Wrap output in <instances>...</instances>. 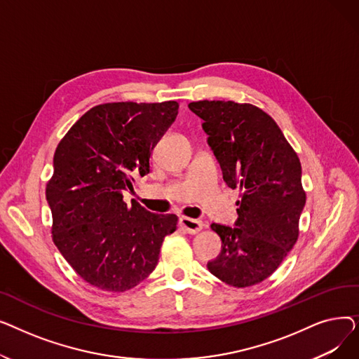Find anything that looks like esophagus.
Wrapping results in <instances>:
<instances>
[{
  "instance_id": "34e87169",
  "label": "esophagus",
  "mask_w": 359,
  "mask_h": 359,
  "mask_svg": "<svg viewBox=\"0 0 359 359\" xmlns=\"http://www.w3.org/2000/svg\"><path fill=\"white\" fill-rule=\"evenodd\" d=\"M179 224L180 227L184 229L189 234H198L203 229V222L201 219H195L189 217H182Z\"/></svg>"
}]
</instances>
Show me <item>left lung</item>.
Here are the masks:
<instances>
[{
    "label": "left lung",
    "instance_id": "1",
    "mask_svg": "<svg viewBox=\"0 0 359 359\" xmlns=\"http://www.w3.org/2000/svg\"><path fill=\"white\" fill-rule=\"evenodd\" d=\"M189 109L203 119L224 182L240 189L236 227L211 225L222 250L208 271L230 287H253L278 269L298 240L306 205L299 158L276 122L255 104L199 100Z\"/></svg>",
    "mask_w": 359,
    "mask_h": 359
}]
</instances>
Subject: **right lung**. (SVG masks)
<instances>
[{
    "instance_id": "1",
    "label": "right lung",
    "mask_w": 359,
    "mask_h": 359,
    "mask_svg": "<svg viewBox=\"0 0 359 359\" xmlns=\"http://www.w3.org/2000/svg\"><path fill=\"white\" fill-rule=\"evenodd\" d=\"M179 103L118 102L91 107L60 141L46 183L52 240L87 284L123 292L157 266L175 214L123 202L135 176L149 173L151 153L177 116Z\"/></svg>"
}]
</instances>
